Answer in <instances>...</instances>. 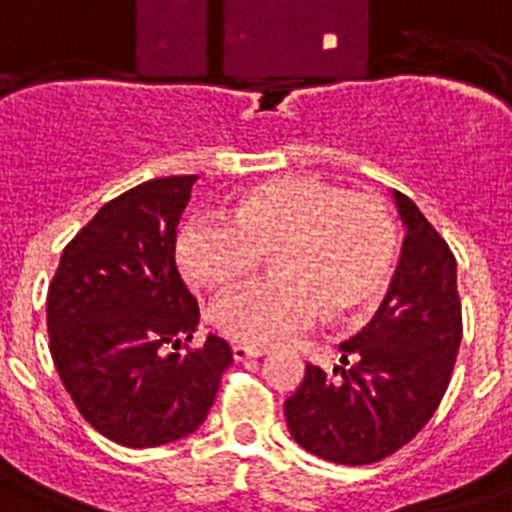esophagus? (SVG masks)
Here are the masks:
<instances>
[{"instance_id": "34e87169", "label": "esophagus", "mask_w": 512, "mask_h": 512, "mask_svg": "<svg viewBox=\"0 0 512 512\" xmlns=\"http://www.w3.org/2000/svg\"><path fill=\"white\" fill-rule=\"evenodd\" d=\"M233 353V361H247V358H260L265 356V348H252V345H241V342H236L231 348Z\"/></svg>"}]
</instances>
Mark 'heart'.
Instances as JSON below:
<instances>
[{
    "label": "heart",
    "instance_id": "obj_1",
    "mask_svg": "<svg viewBox=\"0 0 512 512\" xmlns=\"http://www.w3.org/2000/svg\"><path fill=\"white\" fill-rule=\"evenodd\" d=\"M273 257V281L212 305V327L233 342L273 345L316 319H353L385 292L398 233L377 196L350 193L311 175L249 188L231 220H193L177 236V263L196 287L228 292Z\"/></svg>",
    "mask_w": 512,
    "mask_h": 512
}]
</instances>
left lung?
<instances>
[{
  "label": "left lung",
  "instance_id": "1",
  "mask_svg": "<svg viewBox=\"0 0 512 512\" xmlns=\"http://www.w3.org/2000/svg\"><path fill=\"white\" fill-rule=\"evenodd\" d=\"M404 247L380 311L340 342V366L305 364L284 401L287 428L305 452L369 465L409 444L433 417L462 342L457 260L409 196L393 191Z\"/></svg>",
  "mask_w": 512,
  "mask_h": 512
}]
</instances>
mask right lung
Returning a JSON list of instances; mask_svg holds the SVG:
<instances>
[{
  "label": "right lung",
  "mask_w": 512,
  "mask_h": 512,
  "mask_svg": "<svg viewBox=\"0 0 512 512\" xmlns=\"http://www.w3.org/2000/svg\"><path fill=\"white\" fill-rule=\"evenodd\" d=\"M193 183L156 177L103 204L63 249L47 292L50 353L68 396L100 436L130 449L193 433L233 364L215 335L177 353L199 327L175 265Z\"/></svg>",
  "instance_id": "obj_1"
}]
</instances>
